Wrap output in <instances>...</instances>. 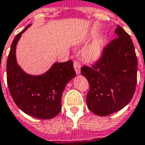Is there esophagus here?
Returning <instances> with one entry per match:
<instances>
[{
  "instance_id": "34e87169",
  "label": "esophagus",
  "mask_w": 145,
  "mask_h": 145,
  "mask_svg": "<svg viewBox=\"0 0 145 145\" xmlns=\"http://www.w3.org/2000/svg\"><path fill=\"white\" fill-rule=\"evenodd\" d=\"M74 67L75 70V72L77 74H80V68H81V64L78 61H74Z\"/></svg>"
}]
</instances>
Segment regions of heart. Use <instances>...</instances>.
Masks as SVG:
<instances>
[{"label":"heart","instance_id":"heart-1","mask_svg":"<svg viewBox=\"0 0 145 145\" xmlns=\"http://www.w3.org/2000/svg\"><path fill=\"white\" fill-rule=\"evenodd\" d=\"M102 51V42L101 40H96L87 49L85 54L89 59H96L99 57Z\"/></svg>","mask_w":145,"mask_h":145}]
</instances>
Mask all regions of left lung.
<instances>
[{
	"mask_svg": "<svg viewBox=\"0 0 145 145\" xmlns=\"http://www.w3.org/2000/svg\"><path fill=\"white\" fill-rule=\"evenodd\" d=\"M115 33L118 37L103 48L97 60L91 67H81L90 86L88 108L101 116L125 107L133 97L137 81V57L132 40L120 25Z\"/></svg>",
	"mask_w": 145,
	"mask_h": 145,
	"instance_id": "8db88e82",
	"label": "left lung"
}]
</instances>
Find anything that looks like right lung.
Returning <instances> with one entry per match:
<instances>
[{"instance_id": "add662e5", "label": "right lung", "mask_w": 145, "mask_h": 145, "mask_svg": "<svg viewBox=\"0 0 145 145\" xmlns=\"http://www.w3.org/2000/svg\"><path fill=\"white\" fill-rule=\"evenodd\" d=\"M13 39L7 59V83L14 103L22 112L41 120L51 119L60 112L61 99L67 82L75 77L73 62L55 63L39 76L25 73L16 61V46L22 33Z\"/></svg>"}]
</instances>
